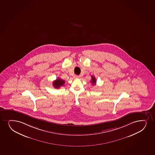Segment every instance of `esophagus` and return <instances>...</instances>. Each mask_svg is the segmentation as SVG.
<instances>
[{"mask_svg":"<svg viewBox=\"0 0 155 155\" xmlns=\"http://www.w3.org/2000/svg\"><path fill=\"white\" fill-rule=\"evenodd\" d=\"M74 77V78H78L79 76H77V75H75Z\"/></svg>","mask_w":155,"mask_h":155,"instance_id":"1","label":"esophagus"}]
</instances>
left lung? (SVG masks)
<instances>
[{"instance_id":"obj_1","label":"left lung","mask_w":155,"mask_h":155,"mask_svg":"<svg viewBox=\"0 0 155 155\" xmlns=\"http://www.w3.org/2000/svg\"><path fill=\"white\" fill-rule=\"evenodd\" d=\"M91 82H92V84L93 85H95V84H96V82H97L96 79L95 78V77L94 76H92V78H91Z\"/></svg>"}]
</instances>
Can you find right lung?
<instances>
[{"mask_svg":"<svg viewBox=\"0 0 155 155\" xmlns=\"http://www.w3.org/2000/svg\"><path fill=\"white\" fill-rule=\"evenodd\" d=\"M65 84V81L62 80V79H57V80H54L53 82V86L55 88L58 89L61 86H63Z\"/></svg>","mask_w":155,"mask_h":155,"instance_id":"1","label":"right lung"}]
</instances>
